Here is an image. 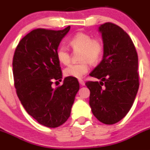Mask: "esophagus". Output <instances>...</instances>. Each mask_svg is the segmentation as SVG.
I'll return each instance as SVG.
<instances>
[{
	"instance_id": "34e87169",
	"label": "esophagus",
	"mask_w": 150,
	"mask_h": 150,
	"mask_svg": "<svg viewBox=\"0 0 150 150\" xmlns=\"http://www.w3.org/2000/svg\"><path fill=\"white\" fill-rule=\"evenodd\" d=\"M79 84H80V85H85V81H83V80H81V79H79Z\"/></svg>"
}]
</instances>
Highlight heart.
<instances>
[{
	"label": "heart",
	"mask_w": 150,
	"mask_h": 150,
	"mask_svg": "<svg viewBox=\"0 0 150 150\" xmlns=\"http://www.w3.org/2000/svg\"><path fill=\"white\" fill-rule=\"evenodd\" d=\"M69 44L74 50H81L79 60L81 62L71 64L64 69L66 77L81 79L89 70L88 62L95 65L100 61L104 51L102 42L98 39H92L85 33H77L69 40ZM56 57L60 63L67 65L70 62V54L65 46H60L56 51Z\"/></svg>",
	"instance_id": "heart-1"
}]
</instances>
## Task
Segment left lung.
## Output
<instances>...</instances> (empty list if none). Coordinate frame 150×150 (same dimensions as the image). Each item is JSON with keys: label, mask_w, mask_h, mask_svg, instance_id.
I'll use <instances>...</instances> for the list:
<instances>
[{"label": "left lung", "mask_w": 150, "mask_h": 150, "mask_svg": "<svg viewBox=\"0 0 150 150\" xmlns=\"http://www.w3.org/2000/svg\"><path fill=\"white\" fill-rule=\"evenodd\" d=\"M104 54L90 75L99 81H88L89 104L94 117L103 124H114L127 115L139 89L138 56L129 35L120 26L100 25Z\"/></svg>", "instance_id": "obj_1"}]
</instances>
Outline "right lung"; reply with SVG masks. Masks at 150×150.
<instances>
[{
	"label": "right lung",
	"instance_id": "obj_1",
	"mask_svg": "<svg viewBox=\"0 0 150 150\" xmlns=\"http://www.w3.org/2000/svg\"><path fill=\"white\" fill-rule=\"evenodd\" d=\"M69 30L70 26L58 31L33 30L20 41L13 56L17 96L26 112L47 127H58L68 120L79 90L78 80L71 77L65 78L62 86L52 87L62 79L56 51Z\"/></svg>",
	"mask_w": 150,
	"mask_h": 150
}]
</instances>
